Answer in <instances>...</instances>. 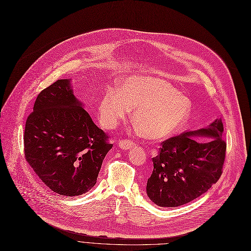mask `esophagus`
Wrapping results in <instances>:
<instances>
[{
    "label": "esophagus",
    "instance_id": "esophagus-1",
    "mask_svg": "<svg viewBox=\"0 0 251 251\" xmlns=\"http://www.w3.org/2000/svg\"><path fill=\"white\" fill-rule=\"evenodd\" d=\"M133 145H134L133 141H129V140H122L119 142V147H121L123 150H127Z\"/></svg>",
    "mask_w": 251,
    "mask_h": 251
}]
</instances>
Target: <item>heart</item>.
<instances>
[{
    "instance_id": "1",
    "label": "heart",
    "mask_w": 251,
    "mask_h": 251,
    "mask_svg": "<svg viewBox=\"0 0 251 251\" xmlns=\"http://www.w3.org/2000/svg\"><path fill=\"white\" fill-rule=\"evenodd\" d=\"M134 108L137 132L151 140H161L175 134L191 114V102L171 83L152 76H133L121 90L108 88L99 103V119L110 129Z\"/></svg>"
}]
</instances>
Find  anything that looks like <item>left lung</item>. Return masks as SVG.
<instances>
[{
	"mask_svg": "<svg viewBox=\"0 0 251 251\" xmlns=\"http://www.w3.org/2000/svg\"><path fill=\"white\" fill-rule=\"evenodd\" d=\"M223 132L220 118L205 128L163 141L158 155L152 158L153 172L146 187L150 200L161 207L180 206L216 184L226 157Z\"/></svg>",
	"mask_w": 251,
	"mask_h": 251,
	"instance_id": "left-lung-1",
	"label": "left lung"
}]
</instances>
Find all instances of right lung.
Instances as JSON below:
<instances>
[{"mask_svg":"<svg viewBox=\"0 0 251 251\" xmlns=\"http://www.w3.org/2000/svg\"><path fill=\"white\" fill-rule=\"evenodd\" d=\"M82 106L70 79H58L38 95L25 124L26 161L46 186L63 196L90 191L112 148Z\"/></svg>","mask_w":251,"mask_h":251,"instance_id":"right-lung-1","label":"right lung"}]
</instances>
